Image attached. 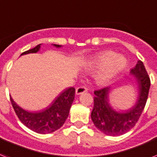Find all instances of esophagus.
<instances>
[{"instance_id":"34e87169","label":"esophagus","mask_w":157,"mask_h":157,"mask_svg":"<svg viewBox=\"0 0 157 157\" xmlns=\"http://www.w3.org/2000/svg\"><path fill=\"white\" fill-rule=\"evenodd\" d=\"M87 91V89L85 87H78L76 89V95H80V94H83V93H85Z\"/></svg>"}]
</instances>
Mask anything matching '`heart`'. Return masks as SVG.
Listing matches in <instances>:
<instances>
[{"label": "heart", "instance_id": "obj_1", "mask_svg": "<svg viewBox=\"0 0 157 157\" xmlns=\"http://www.w3.org/2000/svg\"><path fill=\"white\" fill-rule=\"evenodd\" d=\"M93 66H104L95 76V81L99 85H108L126 66L127 59L122 55H116L114 52L105 51L101 52L93 62Z\"/></svg>", "mask_w": 157, "mask_h": 157}]
</instances>
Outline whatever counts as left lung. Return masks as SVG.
Masks as SVG:
<instances>
[{
	"label": "left lung",
	"mask_w": 157,
	"mask_h": 157,
	"mask_svg": "<svg viewBox=\"0 0 157 157\" xmlns=\"http://www.w3.org/2000/svg\"><path fill=\"white\" fill-rule=\"evenodd\" d=\"M130 73L133 76L138 94L135 105L129 109L118 111L112 107L109 102V94L112 91L110 87L94 91L92 121L106 136H121L130 131L139 120L147 102L151 83L142 61L139 60Z\"/></svg>",
	"instance_id": "8db88e82"
}]
</instances>
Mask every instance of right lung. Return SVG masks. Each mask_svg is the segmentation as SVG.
<instances>
[{
	"mask_svg": "<svg viewBox=\"0 0 157 157\" xmlns=\"http://www.w3.org/2000/svg\"><path fill=\"white\" fill-rule=\"evenodd\" d=\"M41 45H37L35 48L21 53V56L37 53L41 48ZM52 45L56 48L62 47L57 44ZM74 98V88H67L61 92L48 106L39 111H28L21 108L15 102L11 96L10 101L17 116L25 127L36 133L49 134L59 129L65 123Z\"/></svg>",
	"mask_w": 157,
	"mask_h": 157,
	"instance_id": "obj_1",
	"label": "right lung"
}]
</instances>
